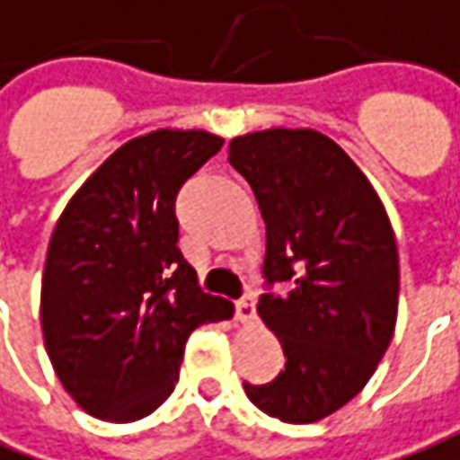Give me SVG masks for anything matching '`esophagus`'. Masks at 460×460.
Wrapping results in <instances>:
<instances>
[{
	"label": "esophagus",
	"mask_w": 460,
	"mask_h": 460,
	"mask_svg": "<svg viewBox=\"0 0 460 460\" xmlns=\"http://www.w3.org/2000/svg\"><path fill=\"white\" fill-rule=\"evenodd\" d=\"M236 319L241 323H253L256 321V301H253V296H243L236 304Z\"/></svg>",
	"instance_id": "obj_1"
}]
</instances>
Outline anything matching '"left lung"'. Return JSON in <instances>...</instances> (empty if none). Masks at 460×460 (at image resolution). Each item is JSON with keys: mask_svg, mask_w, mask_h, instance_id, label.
Masks as SVG:
<instances>
[{"mask_svg": "<svg viewBox=\"0 0 460 460\" xmlns=\"http://www.w3.org/2000/svg\"><path fill=\"white\" fill-rule=\"evenodd\" d=\"M229 164L252 186L266 224L263 294L286 368L249 386L256 409L316 423L346 406L378 368L398 314V249L384 201L349 154L316 129H263L229 141Z\"/></svg>", "mask_w": 460, "mask_h": 460, "instance_id": "1", "label": "left lung"}]
</instances>
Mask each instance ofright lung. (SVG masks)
<instances>
[{
  "label": "right lung",
  "mask_w": 460,
  "mask_h": 460,
  "mask_svg": "<svg viewBox=\"0 0 460 460\" xmlns=\"http://www.w3.org/2000/svg\"><path fill=\"white\" fill-rule=\"evenodd\" d=\"M224 139L156 129L121 144L76 189L51 231L41 276L44 346L64 391L89 416L129 423L179 381L189 333L234 304L199 288L179 252L174 197Z\"/></svg>",
  "instance_id": "right-lung-1"
}]
</instances>
